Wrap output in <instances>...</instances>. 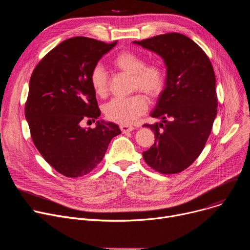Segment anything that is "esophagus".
I'll return each instance as SVG.
<instances>
[{
    "label": "esophagus",
    "mask_w": 250,
    "mask_h": 250,
    "mask_svg": "<svg viewBox=\"0 0 250 250\" xmlns=\"http://www.w3.org/2000/svg\"><path fill=\"white\" fill-rule=\"evenodd\" d=\"M121 129H122V132L123 133H128V132H132V130H134L135 129V127L134 126H132V125H121Z\"/></svg>",
    "instance_id": "1"
}]
</instances>
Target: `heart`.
<instances>
[{
  "instance_id": "heart-1",
  "label": "heart",
  "mask_w": 250,
  "mask_h": 250,
  "mask_svg": "<svg viewBox=\"0 0 250 250\" xmlns=\"http://www.w3.org/2000/svg\"><path fill=\"white\" fill-rule=\"evenodd\" d=\"M113 67L130 75V90H141L151 98H156L162 92L165 84V72L158 62L145 63L144 59L133 51L124 50L112 60ZM90 84L97 96H105L108 90V76L101 64H96L90 73ZM148 100L143 94H135L127 98H113L104 105V114L107 120L122 125H129L145 114Z\"/></svg>"
}]
</instances>
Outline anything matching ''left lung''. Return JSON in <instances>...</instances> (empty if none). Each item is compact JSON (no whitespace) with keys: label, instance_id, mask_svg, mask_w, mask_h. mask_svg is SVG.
<instances>
[{"label":"left lung","instance_id":"1","mask_svg":"<svg viewBox=\"0 0 250 250\" xmlns=\"http://www.w3.org/2000/svg\"><path fill=\"white\" fill-rule=\"evenodd\" d=\"M133 43L160 56L166 67L165 86L151 113L162 123L144 125L155 134L154 145L143 152L144 160L163 174L181 172L202 153L217 115L212 63L198 44L180 33Z\"/></svg>","mask_w":250,"mask_h":250}]
</instances>
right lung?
<instances>
[{
  "label": "right lung",
  "instance_id": "right-lung-1",
  "mask_svg": "<svg viewBox=\"0 0 250 250\" xmlns=\"http://www.w3.org/2000/svg\"><path fill=\"white\" fill-rule=\"evenodd\" d=\"M116 45L77 36L67 39L39 62L30 81L25 117L31 138L44 160L67 177L92 171L103 159L117 125L97 121L94 128L81 126L84 118L100 116L90 73Z\"/></svg>",
  "mask_w": 250,
  "mask_h": 250
}]
</instances>
